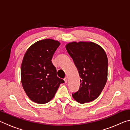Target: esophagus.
I'll return each mask as SVG.
<instances>
[{
	"instance_id": "esophagus-1",
	"label": "esophagus",
	"mask_w": 130,
	"mask_h": 130,
	"mask_svg": "<svg viewBox=\"0 0 130 130\" xmlns=\"http://www.w3.org/2000/svg\"><path fill=\"white\" fill-rule=\"evenodd\" d=\"M64 81H65V83H67V81H68V77H65V78H64Z\"/></svg>"
}]
</instances>
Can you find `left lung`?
Wrapping results in <instances>:
<instances>
[{
  "label": "left lung",
  "mask_w": 130,
  "mask_h": 130,
  "mask_svg": "<svg viewBox=\"0 0 130 130\" xmlns=\"http://www.w3.org/2000/svg\"><path fill=\"white\" fill-rule=\"evenodd\" d=\"M65 47L81 78L80 88L72 96L81 104L92 102L102 93L107 83V54L100 45L92 42H72Z\"/></svg>",
  "instance_id": "left-lung-1"
}]
</instances>
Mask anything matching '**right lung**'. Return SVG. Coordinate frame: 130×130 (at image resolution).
<instances>
[{
	"label": "right lung",
	"instance_id": "1",
	"mask_svg": "<svg viewBox=\"0 0 130 130\" xmlns=\"http://www.w3.org/2000/svg\"><path fill=\"white\" fill-rule=\"evenodd\" d=\"M60 42L52 39L36 42L27 50L21 65V82L31 100L38 104L50 102L56 94L62 79L57 76L53 65V56Z\"/></svg>",
	"mask_w": 130,
	"mask_h": 130
}]
</instances>
